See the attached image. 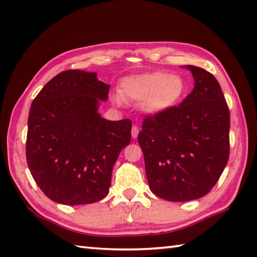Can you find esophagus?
Wrapping results in <instances>:
<instances>
[{
	"mask_svg": "<svg viewBox=\"0 0 257 257\" xmlns=\"http://www.w3.org/2000/svg\"><path fill=\"white\" fill-rule=\"evenodd\" d=\"M138 135H139V128L137 127V125H133V128H132V136H133V138L136 139V138L138 137Z\"/></svg>",
	"mask_w": 257,
	"mask_h": 257,
	"instance_id": "esophagus-1",
	"label": "esophagus"
}]
</instances>
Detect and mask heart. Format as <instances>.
<instances>
[{
	"label": "heart",
	"mask_w": 257,
	"mask_h": 257,
	"mask_svg": "<svg viewBox=\"0 0 257 257\" xmlns=\"http://www.w3.org/2000/svg\"><path fill=\"white\" fill-rule=\"evenodd\" d=\"M187 85L182 77L167 72L143 74L125 78L120 94L130 100H143L141 109L149 114H158L174 107L182 99ZM119 102V98H116Z\"/></svg>",
	"instance_id": "obj_1"
}]
</instances>
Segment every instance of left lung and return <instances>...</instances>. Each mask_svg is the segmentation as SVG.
<instances>
[{"label": "left lung", "mask_w": 257, "mask_h": 257, "mask_svg": "<svg viewBox=\"0 0 257 257\" xmlns=\"http://www.w3.org/2000/svg\"><path fill=\"white\" fill-rule=\"evenodd\" d=\"M187 68L192 92L180 105L146 116L138 135L150 190L173 202L209 193L230 156V110L219 81L203 68Z\"/></svg>", "instance_id": "8db88e82"}]
</instances>
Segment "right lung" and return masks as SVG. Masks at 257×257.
Segmentation results:
<instances>
[{"label": "right lung", "mask_w": 257, "mask_h": 257, "mask_svg": "<svg viewBox=\"0 0 257 257\" xmlns=\"http://www.w3.org/2000/svg\"><path fill=\"white\" fill-rule=\"evenodd\" d=\"M109 87L96 73L69 69L43 87L27 121L26 160L47 198L66 205L105 198L114 162L132 140V120L110 121L98 106Z\"/></svg>", "instance_id": "add662e5"}]
</instances>
